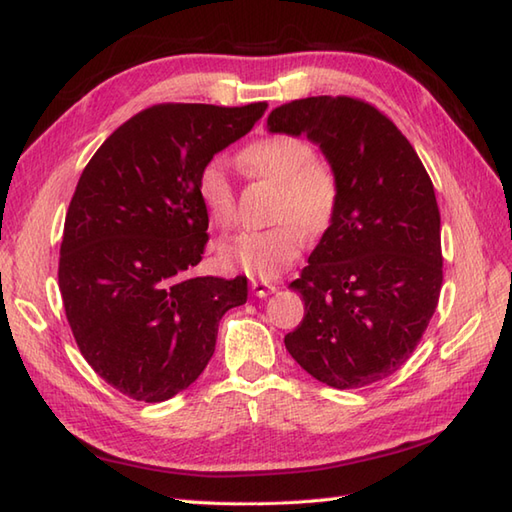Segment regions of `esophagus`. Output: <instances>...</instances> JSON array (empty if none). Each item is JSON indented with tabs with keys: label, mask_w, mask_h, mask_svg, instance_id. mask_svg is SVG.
Instances as JSON below:
<instances>
[{
	"label": "esophagus",
	"mask_w": 512,
	"mask_h": 512,
	"mask_svg": "<svg viewBox=\"0 0 512 512\" xmlns=\"http://www.w3.org/2000/svg\"><path fill=\"white\" fill-rule=\"evenodd\" d=\"M250 290H253L255 297H268L270 292L277 290V286L275 284H268V281L253 279V281H250Z\"/></svg>",
	"instance_id": "34e87169"
}]
</instances>
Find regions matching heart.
Listing matches in <instances>:
<instances>
[{"instance_id":"b5f03b06","label":"heart","mask_w":512,"mask_h":512,"mask_svg":"<svg viewBox=\"0 0 512 512\" xmlns=\"http://www.w3.org/2000/svg\"><path fill=\"white\" fill-rule=\"evenodd\" d=\"M250 176L277 184V198L264 231H244L217 248L220 264L257 279H275L297 262L303 233L319 237L332 226L339 209V180L328 162L314 158L310 143L273 134L250 143L242 156ZM198 198L209 220L228 228L235 224V193L222 160H209L198 176Z\"/></svg>"}]
</instances>
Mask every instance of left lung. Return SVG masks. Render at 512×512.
Returning <instances> with one entry per match:
<instances>
[{
  "label": "left lung",
  "instance_id": "obj_1",
  "mask_svg": "<svg viewBox=\"0 0 512 512\" xmlns=\"http://www.w3.org/2000/svg\"><path fill=\"white\" fill-rule=\"evenodd\" d=\"M270 134L306 136L339 180V209L301 277L306 303L290 356L319 383L356 389L407 363L442 286L440 211L427 169L400 129L350 96L277 107Z\"/></svg>",
  "mask_w": 512,
  "mask_h": 512
}]
</instances>
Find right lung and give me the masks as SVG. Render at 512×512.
<instances>
[{
    "instance_id": "right-lung-1",
    "label": "right lung",
    "mask_w": 512,
    "mask_h": 512,
    "mask_svg": "<svg viewBox=\"0 0 512 512\" xmlns=\"http://www.w3.org/2000/svg\"><path fill=\"white\" fill-rule=\"evenodd\" d=\"M266 103H167L129 118L83 169L65 215L59 288L85 361L121 394L162 402L195 383L246 277H193L209 242L198 176Z\"/></svg>"
}]
</instances>
